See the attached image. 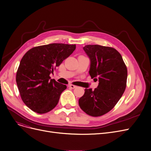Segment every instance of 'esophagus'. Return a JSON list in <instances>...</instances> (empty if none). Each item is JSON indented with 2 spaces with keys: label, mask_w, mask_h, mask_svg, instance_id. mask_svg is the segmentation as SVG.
<instances>
[{
  "label": "esophagus",
  "mask_w": 151,
  "mask_h": 151,
  "mask_svg": "<svg viewBox=\"0 0 151 151\" xmlns=\"http://www.w3.org/2000/svg\"><path fill=\"white\" fill-rule=\"evenodd\" d=\"M68 87L71 89H75L76 87V86H75V85H73V84H69Z\"/></svg>",
  "instance_id": "34e87169"
}]
</instances>
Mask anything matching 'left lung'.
Wrapping results in <instances>:
<instances>
[{"label": "left lung", "mask_w": 151, "mask_h": 151, "mask_svg": "<svg viewBox=\"0 0 151 151\" xmlns=\"http://www.w3.org/2000/svg\"><path fill=\"white\" fill-rule=\"evenodd\" d=\"M83 49L90 59L89 75L99 84L94 91L85 89L79 106L88 115L99 116L112 110L122 97L127 86V68L114 48L87 45Z\"/></svg>", "instance_id": "obj_1"}]
</instances>
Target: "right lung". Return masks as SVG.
<instances>
[{"label": "right lung", "instance_id": "right-lung-1", "mask_svg": "<svg viewBox=\"0 0 151 151\" xmlns=\"http://www.w3.org/2000/svg\"><path fill=\"white\" fill-rule=\"evenodd\" d=\"M75 49V44L53 43L35 47L24 55L16 81L22 101L31 110L45 114L55 107L67 86L51 79L50 74Z\"/></svg>", "mask_w": 151, "mask_h": 151}]
</instances>
